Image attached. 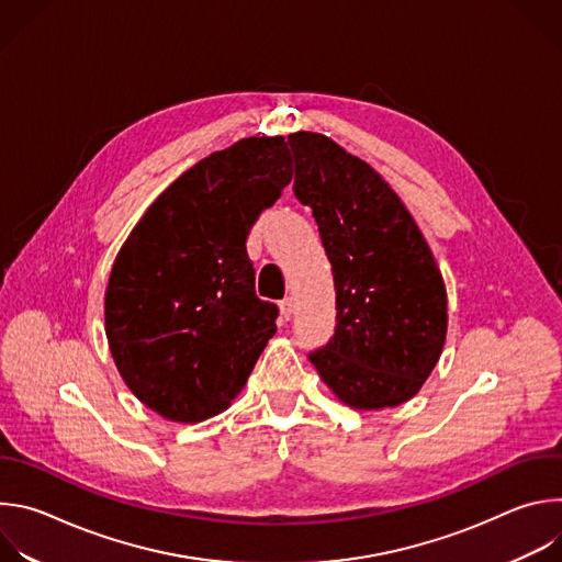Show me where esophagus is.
<instances>
[{"instance_id":"1","label":"esophagus","mask_w":562,"mask_h":562,"mask_svg":"<svg viewBox=\"0 0 562 562\" xmlns=\"http://www.w3.org/2000/svg\"><path fill=\"white\" fill-rule=\"evenodd\" d=\"M280 315H282L284 319H291V315H293V300H291V297L280 300Z\"/></svg>"}]
</instances>
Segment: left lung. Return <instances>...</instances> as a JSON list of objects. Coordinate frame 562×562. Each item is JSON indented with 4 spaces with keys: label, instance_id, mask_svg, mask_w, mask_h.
Instances as JSON below:
<instances>
[{
    "label": "left lung",
    "instance_id": "1",
    "mask_svg": "<svg viewBox=\"0 0 562 562\" xmlns=\"http://www.w3.org/2000/svg\"><path fill=\"white\" fill-rule=\"evenodd\" d=\"M295 198L313 209L336 284V334L308 353L347 407L412 400L440 360L447 289L416 220L364 159L331 137L289 135Z\"/></svg>",
    "mask_w": 562,
    "mask_h": 562
}]
</instances>
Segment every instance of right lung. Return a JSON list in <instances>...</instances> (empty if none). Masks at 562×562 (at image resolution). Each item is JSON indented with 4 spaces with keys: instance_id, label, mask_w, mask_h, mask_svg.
Returning <instances> with one entry per match:
<instances>
[{
    "instance_id": "obj_1",
    "label": "right lung",
    "mask_w": 562,
    "mask_h": 562,
    "mask_svg": "<svg viewBox=\"0 0 562 562\" xmlns=\"http://www.w3.org/2000/svg\"><path fill=\"white\" fill-rule=\"evenodd\" d=\"M291 176L282 135L239 139L165 189L122 245L104 295L109 349L162 418L193 425L228 409L278 331L247 235Z\"/></svg>"
}]
</instances>
